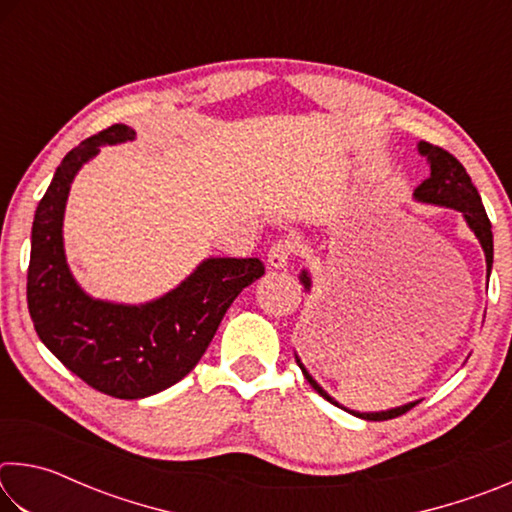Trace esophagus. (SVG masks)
<instances>
[{"mask_svg":"<svg viewBox=\"0 0 512 512\" xmlns=\"http://www.w3.org/2000/svg\"><path fill=\"white\" fill-rule=\"evenodd\" d=\"M293 253H296V246H293V241L280 239L277 244H273L271 250H268V266H271V268H287Z\"/></svg>","mask_w":512,"mask_h":512,"instance_id":"1","label":"esophagus"}]
</instances>
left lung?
Returning <instances> with one entry per match:
<instances>
[{
  "instance_id": "left-lung-1",
  "label": "left lung",
  "mask_w": 512,
  "mask_h": 512,
  "mask_svg": "<svg viewBox=\"0 0 512 512\" xmlns=\"http://www.w3.org/2000/svg\"><path fill=\"white\" fill-rule=\"evenodd\" d=\"M418 153L427 158L429 164V178L424 180V183L415 189L413 198L418 203H427V205H440V207H452V210L461 212L463 219L467 223V228L474 232V237L479 239V244L483 248V255H485V275L490 277L492 271V255H495V246H492V225L488 214H485V207L481 203V196L476 192V187L472 185V178L467 176V171L461 162H458L452 153H447L445 149H440V146H433L429 142H418ZM300 282L305 291H311V275L309 271H302L300 273ZM296 363L302 370V375L311 384V388L318 395H323L327 402H332L339 406V409L348 411L352 415H357L361 420H391L397 418V415L406 413L409 409H413L418 402H409V404H402V406H395V409H386V411H350L345 409L343 404H339L334 400L332 395H329L323 386L318 384V381L309 375V370L305 368V363L300 361V357L296 354Z\"/></svg>"
}]
</instances>
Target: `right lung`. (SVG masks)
<instances>
[{
	"label": "right lung",
	"instance_id": "add662e5",
	"mask_svg": "<svg viewBox=\"0 0 512 512\" xmlns=\"http://www.w3.org/2000/svg\"><path fill=\"white\" fill-rule=\"evenodd\" d=\"M133 140L131 126L115 124L65 155L33 216L27 275L29 314L40 341L85 384L119 400H142L189 375L225 311L264 275L257 257H207L176 289L142 305L99 300L81 289L63 241L69 187L101 146Z\"/></svg>",
	"mask_w": 512,
	"mask_h": 512
}]
</instances>
